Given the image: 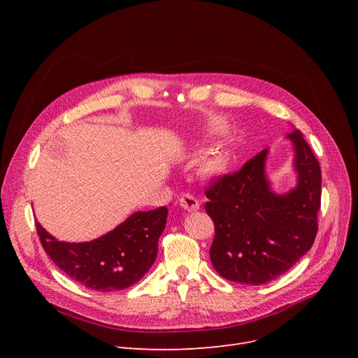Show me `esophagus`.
Instances as JSON below:
<instances>
[{
  "mask_svg": "<svg viewBox=\"0 0 358 358\" xmlns=\"http://www.w3.org/2000/svg\"><path fill=\"white\" fill-rule=\"evenodd\" d=\"M180 206H181L182 209H185L187 212H194V210H197L200 208L199 200L196 197H193L192 194H189V193L181 194Z\"/></svg>",
  "mask_w": 358,
  "mask_h": 358,
  "instance_id": "1",
  "label": "esophagus"
}]
</instances>
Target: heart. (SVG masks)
I'll return each instance as SVG.
<instances>
[{
	"label": "heart",
	"instance_id": "b5f03b06",
	"mask_svg": "<svg viewBox=\"0 0 358 358\" xmlns=\"http://www.w3.org/2000/svg\"><path fill=\"white\" fill-rule=\"evenodd\" d=\"M224 126L223 120H213L210 130L219 131ZM234 162V150L229 145H220L212 149L208 155H204L200 161L199 169L200 176L206 180H216L229 171Z\"/></svg>",
	"mask_w": 358,
	"mask_h": 358
}]
</instances>
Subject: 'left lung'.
<instances>
[{
	"instance_id": "obj_1",
	"label": "left lung",
	"mask_w": 358,
	"mask_h": 358,
	"mask_svg": "<svg viewBox=\"0 0 358 358\" xmlns=\"http://www.w3.org/2000/svg\"><path fill=\"white\" fill-rule=\"evenodd\" d=\"M297 184L286 194L273 193L266 176L268 149L236 173L216 178L206 189L204 209L215 223L210 259L227 280L259 286L289 271L313 245L321 209V166L296 129Z\"/></svg>"
}]
</instances>
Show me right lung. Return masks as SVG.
<instances>
[{
    "instance_id": "obj_1",
    "label": "right lung",
    "mask_w": 358,
    "mask_h": 358,
    "mask_svg": "<svg viewBox=\"0 0 358 358\" xmlns=\"http://www.w3.org/2000/svg\"><path fill=\"white\" fill-rule=\"evenodd\" d=\"M166 216L165 206L136 212L108 234L78 243L55 239L37 222L36 231L46 254L71 278L91 290L117 292L138 283L152 267Z\"/></svg>"
}]
</instances>
